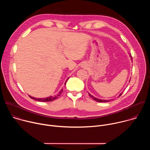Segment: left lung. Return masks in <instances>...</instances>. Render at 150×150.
I'll list each match as a JSON object with an SVG mask.
<instances>
[{
	"instance_id": "8db88e82",
	"label": "left lung",
	"mask_w": 150,
	"mask_h": 150,
	"mask_svg": "<svg viewBox=\"0 0 150 150\" xmlns=\"http://www.w3.org/2000/svg\"><path fill=\"white\" fill-rule=\"evenodd\" d=\"M130 57H131V59H132V56L130 54ZM130 82V81H129ZM122 94V93H120V95L119 96V97L121 96ZM89 96L94 100H95V101H97V102H109V101H110L112 100H101V99H98V98H96V97H93V96H91L90 94H89Z\"/></svg>"
}]
</instances>
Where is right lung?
Masks as SVG:
<instances>
[{
	"mask_svg": "<svg viewBox=\"0 0 150 150\" xmlns=\"http://www.w3.org/2000/svg\"><path fill=\"white\" fill-rule=\"evenodd\" d=\"M69 78L67 79V80L65 82V85H66V83L67 82V81L68 80ZM63 91V90H61V91L59 93V94L56 96H50V97H46V98H35V97H31L30 96H29V97L33 99V100H35V101H41V102H48V101H53L56 99H57L58 98L59 96H60V94L62 93Z\"/></svg>",
	"mask_w": 150,
	"mask_h": 150,
	"instance_id": "add662e5",
	"label": "right lung"
}]
</instances>
